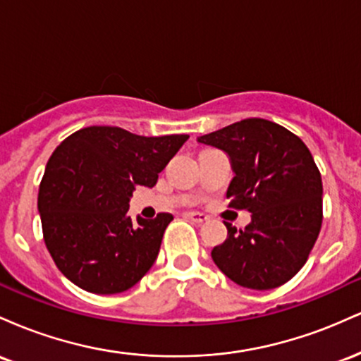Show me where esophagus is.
Wrapping results in <instances>:
<instances>
[{
    "instance_id": "obj_1",
    "label": "esophagus",
    "mask_w": 361,
    "mask_h": 361,
    "mask_svg": "<svg viewBox=\"0 0 361 361\" xmlns=\"http://www.w3.org/2000/svg\"><path fill=\"white\" fill-rule=\"evenodd\" d=\"M186 217H188L190 221H193L195 224H204L209 221V217H207L205 214H200V212H188L186 214Z\"/></svg>"
}]
</instances>
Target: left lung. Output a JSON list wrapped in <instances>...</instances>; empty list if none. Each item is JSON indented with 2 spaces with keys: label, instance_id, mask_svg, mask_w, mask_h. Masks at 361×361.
<instances>
[{
  "label": "left lung",
  "instance_id": "left-lung-1",
  "mask_svg": "<svg viewBox=\"0 0 361 361\" xmlns=\"http://www.w3.org/2000/svg\"><path fill=\"white\" fill-rule=\"evenodd\" d=\"M197 140L226 152L234 173L231 207L251 212L244 231L224 222L227 239L212 250L214 263L244 288L287 283L307 261L322 224L321 173L307 146L264 118L241 120Z\"/></svg>",
  "mask_w": 361,
  "mask_h": 361
}]
</instances>
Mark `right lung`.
Returning a JSON list of instances; mask_svg holds the SVG:
<instances>
[{
    "label": "right lung",
    "mask_w": 361,
    "mask_h": 361,
    "mask_svg": "<svg viewBox=\"0 0 361 361\" xmlns=\"http://www.w3.org/2000/svg\"><path fill=\"white\" fill-rule=\"evenodd\" d=\"M188 140L144 137L120 127L74 132L52 152L39 188L44 241L62 275L98 295L126 292L151 270L171 214L137 222L128 202Z\"/></svg>",
    "instance_id": "right-lung-1"
}]
</instances>
